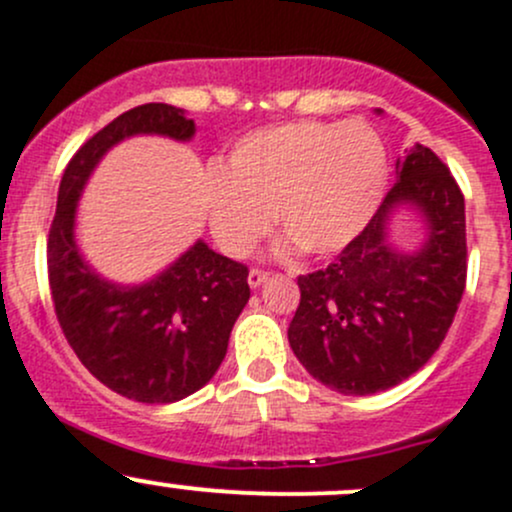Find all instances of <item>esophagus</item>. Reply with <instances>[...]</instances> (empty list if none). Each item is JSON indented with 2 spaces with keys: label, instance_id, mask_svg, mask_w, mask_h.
<instances>
[{
  "label": "esophagus",
  "instance_id": "1",
  "mask_svg": "<svg viewBox=\"0 0 512 512\" xmlns=\"http://www.w3.org/2000/svg\"><path fill=\"white\" fill-rule=\"evenodd\" d=\"M267 277H270V272L260 270V267H252L250 274H247V282H250V287H260Z\"/></svg>",
  "mask_w": 512,
  "mask_h": 512
}]
</instances>
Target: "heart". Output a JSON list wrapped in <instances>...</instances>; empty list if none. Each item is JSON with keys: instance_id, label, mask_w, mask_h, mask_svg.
I'll use <instances>...</instances> for the list:
<instances>
[{"instance_id": "b5f03b06", "label": "heart", "mask_w": 512, "mask_h": 512, "mask_svg": "<svg viewBox=\"0 0 512 512\" xmlns=\"http://www.w3.org/2000/svg\"><path fill=\"white\" fill-rule=\"evenodd\" d=\"M385 184L387 152L373 127L299 120L238 139L203 181V206L225 255H250L274 213L289 247L328 257L358 238Z\"/></svg>"}]
</instances>
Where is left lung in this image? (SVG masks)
Masks as SVG:
<instances>
[{
    "label": "left lung",
    "instance_id": "obj_1",
    "mask_svg": "<svg viewBox=\"0 0 512 512\" xmlns=\"http://www.w3.org/2000/svg\"><path fill=\"white\" fill-rule=\"evenodd\" d=\"M395 169L397 184L358 238L324 270L297 279L289 346L341 395H373L417 373L437 353L466 289L464 193L449 166L417 144ZM407 200L430 220V238L414 256L384 240L386 215Z\"/></svg>",
    "mask_w": 512,
    "mask_h": 512
}]
</instances>
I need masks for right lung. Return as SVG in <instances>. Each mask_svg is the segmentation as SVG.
I'll list each match as a JSON object with an SVG mask.
<instances>
[{"label": "right lung", "mask_w": 512, "mask_h": 512, "mask_svg": "<svg viewBox=\"0 0 512 512\" xmlns=\"http://www.w3.org/2000/svg\"><path fill=\"white\" fill-rule=\"evenodd\" d=\"M149 132L188 139L193 120L181 107L147 102L122 112L73 154L58 188L46 262L58 324L80 363L117 395L166 405L201 390L223 363L250 299V270L206 242L142 287L105 282L80 260L73 215L85 179L112 144Z\"/></svg>", "instance_id": "obj_1"}]
</instances>
